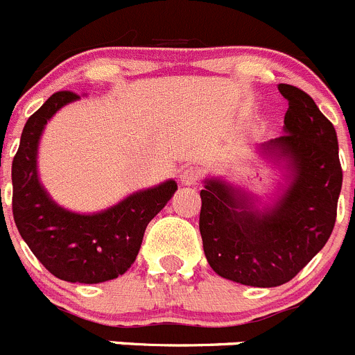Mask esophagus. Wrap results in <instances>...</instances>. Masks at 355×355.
Wrapping results in <instances>:
<instances>
[{
  "label": "esophagus",
  "mask_w": 355,
  "mask_h": 355,
  "mask_svg": "<svg viewBox=\"0 0 355 355\" xmlns=\"http://www.w3.org/2000/svg\"><path fill=\"white\" fill-rule=\"evenodd\" d=\"M201 180V170L198 166H187L180 173V182L185 185H194Z\"/></svg>",
  "instance_id": "34e87169"
}]
</instances>
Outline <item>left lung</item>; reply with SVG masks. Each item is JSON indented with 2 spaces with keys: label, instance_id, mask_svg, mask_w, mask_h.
<instances>
[{
  "label": "left lung",
  "instance_id": "obj_1",
  "mask_svg": "<svg viewBox=\"0 0 355 355\" xmlns=\"http://www.w3.org/2000/svg\"><path fill=\"white\" fill-rule=\"evenodd\" d=\"M289 101L286 135L268 148L289 159L293 184L280 201L257 211L220 180L201 189L200 233L205 256L220 277L254 287L289 282L326 245L336 223L343 171L334 125L310 96L278 84Z\"/></svg>",
  "mask_w": 355,
  "mask_h": 355
}]
</instances>
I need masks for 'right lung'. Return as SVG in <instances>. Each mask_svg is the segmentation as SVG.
<instances>
[{
  "label": "right lung",
  "mask_w": 355,
  "mask_h": 355,
  "mask_svg": "<svg viewBox=\"0 0 355 355\" xmlns=\"http://www.w3.org/2000/svg\"><path fill=\"white\" fill-rule=\"evenodd\" d=\"M78 98L71 91L55 92L26 122L12 162V211L21 236L54 277L73 284H99L125 273L135 263L147 224L170 201L177 184L168 180L135 193L94 215L58 207L38 182L36 150L49 119Z\"/></svg>",
  "instance_id": "add662e5"
}]
</instances>
